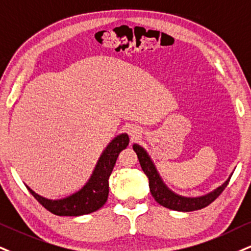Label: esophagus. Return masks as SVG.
Wrapping results in <instances>:
<instances>
[{"instance_id": "esophagus-1", "label": "esophagus", "mask_w": 251, "mask_h": 251, "mask_svg": "<svg viewBox=\"0 0 251 251\" xmlns=\"http://www.w3.org/2000/svg\"><path fill=\"white\" fill-rule=\"evenodd\" d=\"M126 130H128V134H129V136H130V137L132 138V140H134V138H137L138 136L141 135L140 129H138L136 126H129Z\"/></svg>"}]
</instances>
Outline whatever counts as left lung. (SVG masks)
I'll return each instance as SVG.
<instances>
[{
  "label": "left lung",
  "mask_w": 251,
  "mask_h": 251,
  "mask_svg": "<svg viewBox=\"0 0 251 251\" xmlns=\"http://www.w3.org/2000/svg\"><path fill=\"white\" fill-rule=\"evenodd\" d=\"M132 149L136 153H137L138 160H140L141 168L143 170V172L147 175V177L149 178V187L150 192L154 198V200L164 207L169 209H173V211L178 212H192V211H198V209L203 208V207L208 206L209 203H212L216 198H218L222 193V191L225 190L226 186L229 182V179L233 173H230V176L228 177L221 186L216 187L215 190L209 192V193L203 194L200 197H184L179 196V194L175 193V192L170 190L166 186L165 182L163 181L162 177L157 171L156 165H154L152 159L149 156V153L147 152V150L143 147H141L140 144L134 143L132 145Z\"/></svg>",
  "instance_id": "8db88e82"
}]
</instances>
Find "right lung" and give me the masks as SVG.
Returning <instances> with one entry per match:
<instances>
[{"mask_svg": "<svg viewBox=\"0 0 251 251\" xmlns=\"http://www.w3.org/2000/svg\"><path fill=\"white\" fill-rule=\"evenodd\" d=\"M129 144V137L126 132L117 135L99 157L91 177L79 191L60 199H48L25 185L30 193L42 203L48 211L60 216H80L98 211L106 203L109 193V179L111 171L120 152Z\"/></svg>", "mask_w": 251, "mask_h": 251, "instance_id": "obj_1", "label": "right lung"}]
</instances>
